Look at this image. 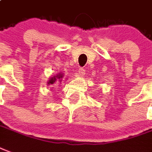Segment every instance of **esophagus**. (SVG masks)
<instances>
[{
    "label": "esophagus",
    "instance_id": "1",
    "mask_svg": "<svg viewBox=\"0 0 152 152\" xmlns=\"http://www.w3.org/2000/svg\"><path fill=\"white\" fill-rule=\"evenodd\" d=\"M78 75H81V76L85 75V69H83V68H79L78 69Z\"/></svg>",
    "mask_w": 152,
    "mask_h": 152
}]
</instances>
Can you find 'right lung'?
I'll use <instances>...</instances> for the list:
<instances>
[{
    "instance_id": "add662e5",
    "label": "right lung",
    "mask_w": 152,
    "mask_h": 152,
    "mask_svg": "<svg viewBox=\"0 0 152 152\" xmlns=\"http://www.w3.org/2000/svg\"><path fill=\"white\" fill-rule=\"evenodd\" d=\"M62 76H63V75H61V74H58L57 76H53L52 78H50V81H49V83H48V84H49V85H50V84L53 85V83H55V81L58 80V82L59 81H61V77H63Z\"/></svg>"
}]
</instances>
